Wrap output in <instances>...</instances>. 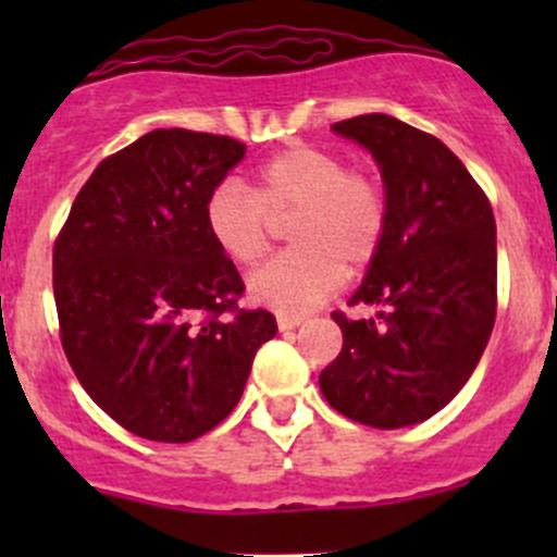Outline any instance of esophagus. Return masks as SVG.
Instances as JSON below:
<instances>
[{
  "label": "esophagus",
  "mask_w": 557,
  "mask_h": 557,
  "mask_svg": "<svg viewBox=\"0 0 557 557\" xmlns=\"http://www.w3.org/2000/svg\"><path fill=\"white\" fill-rule=\"evenodd\" d=\"M301 323H305V318H301V314H277L280 331H290Z\"/></svg>",
  "instance_id": "1"
}]
</instances>
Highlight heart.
<instances>
[{"mask_svg":"<svg viewBox=\"0 0 557 557\" xmlns=\"http://www.w3.org/2000/svg\"><path fill=\"white\" fill-rule=\"evenodd\" d=\"M288 223L294 250L250 274L256 301L280 312H307L377 258L385 239L383 185L347 170L339 153L294 145L258 166L252 188L228 177L205 201V226L218 250L239 267H256L272 247L274 223Z\"/></svg>","mask_w":557,"mask_h":557,"instance_id":"1","label":"heart"}]
</instances>
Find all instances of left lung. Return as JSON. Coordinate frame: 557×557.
I'll return each mask as SVG.
<instances>
[{
    "label": "left lung",
    "instance_id": "left-lung-1",
    "mask_svg": "<svg viewBox=\"0 0 557 557\" xmlns=\"http://www.w3.org/2000/svg\"><path fill=\"white\" fill-rule=\"evenodd\" d=\"M383 172L387 226L350 305L377 320L331 318L342 350L320 372L325 401L356 423L404 429L453 401L496 323V221L485 190L445 143L372 112L334 123Z\"/></svg>",
    "mask_w": 557,
    "mask_h": 557
}]
</instances>
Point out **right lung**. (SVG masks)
<instances>
[{
  "mask_svg": "<svg viewBox=\"0 0 557 557\" xmlns=\"http://www.w3.org/2000/svg\"><path fill=\"white\" fill-rule=\"evenodd\" d=\"M245 145L156 128L107 156L53 245L61 347L88 396L132 434L196 440L232 414L274 314L205 226L210 190Z\"/></svg>",
  "mask_w": 557,
  "mask_h": 557,
  "instance_id": "obj_1",
  "label": "right lung"
}]
</instances>
